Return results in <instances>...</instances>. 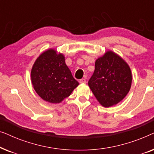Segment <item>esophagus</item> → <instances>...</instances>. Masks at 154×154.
Here are the masks:
<instances>
[{"instance_id":"34e87169","label":"esophagus","mask_w":154,"mask_h":154,"mask_svg":"<svg viewBox=\"0 0 154 154\" xmlns=\"http://www.w3.org/2000/svg\"><path fill=\"white\" fill-rule=\"evenodd\" d=\"M79 83L81 84H85V83H86V80L85 79H81L79 81Z\"/></svg>"}]
</instances>
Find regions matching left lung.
<instances>
[{"instance_id":"left-lung-1","label":"left lung","mask_w":154,"mask_h":154,"mask_svg":"<svg viewBox=\"0 0 154 154\" xmlns=\"http://www.w3.org/2000/svg\"><path fill=\"white\" fill-rule=\"evenodd\" d=\"M132 85L129 65L119 54L108 50L95 61V69L88 85L97 100L110 107L123 100Z\"/></svg>"}]
</instances>
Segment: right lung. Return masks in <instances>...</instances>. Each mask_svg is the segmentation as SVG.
<instances>
[{"label": "right lung", "mask_w": 154, "mask_h": 154, "mask_svg": "<svg viewBox=\"0 0 154 154\" xmlns=\"http://www.w3.org/2000/svg\"><path fill=\"white\" fill-rule=\"evenodd\" d=\"M33 87L40 97L52 104H59L79 85L65 63V57L54 49L40 54L31 71Z\"/></svg>", "instance_id": "1"}]
</instances>
